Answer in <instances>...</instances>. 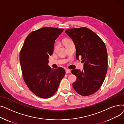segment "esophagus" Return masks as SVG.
Listing matches in <instances>:
<instances>
[{"label": "esophagus", "mask_w": 124, "mask_h": 124, "mask_svg": "<svg viewBox=\"0 0 124 124\" xmlns=\"http://www.w3.org/2000/svg\"><path fill=\"white\" fill-rule=\"evenodd\" d=\"M65 72H66V74H68V73H70V72H71V70H69V69H66V70H65Z\"/></svg>", "instance_id": "esophagus-1"}]
</instances>
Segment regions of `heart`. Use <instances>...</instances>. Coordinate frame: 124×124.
<instances>
[{
  "instance_id": "1",
  "label": "heart",
  "mask_w": 124,
  "mask_h": 124,
  "mask_svg": "<svg viewBox=\"0 0 124 124\" xmlns=\"http://www.w3.org/2000/svg\"><path fill=\"white\" fill-rule=\"evenodd\" d=\"M71 43H73V42L71 40H70V39H66V40L64 41V44H65V45L66 46ZM58 47H59V44H56V45L55 46V47H54V50H56L58 48Z\"/></svg>"
}]
</instances>
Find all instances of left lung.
<instances>
[{
  "label": "left lung",
  "mask_w": 124,
  "mask_h": 124,
  "mask_svg": "<svg viewBox=\"0 0 124 124\" xmlns=\"http://www.w3.org/2000/svg\"><path fill=\"white\" fill-rule=\"evenodd\" d=\"M66 34L75 46L76 58L81 57L84 63L82 71H71L76 77L72 85L76 92L82 96L93 94L101 87L108 69V53L101 39L90 29L82 27L68 29Z\"/></svg>",
  "instance_id": "left-lung-1"
}]
</instances>
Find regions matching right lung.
<instances>
[{
	"instance_id": "right-lung-1",
	"label": "right lung",
	"mask_w": 124,
	"mask_h": 124,
	"mask_svg": "<svg viewBox=\"0 0 124 124\" xmlns=\"http://www.w3.org/2000/svg\"><path fill=\"white\" fill-rule=\"evenodd\" d=\"M63 31L44 27L32 31L25 39L20 52L23 80L31 92L42 98L53 96L65 74L63 68L52 69L48 65L55 40Z\"/></svg>"
}]
</instances>
